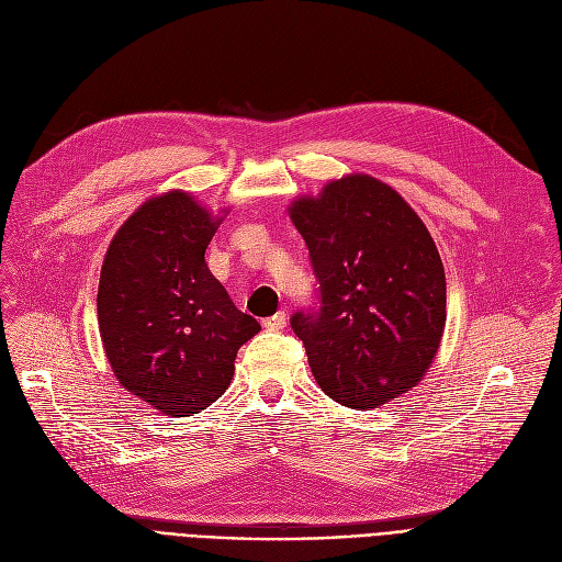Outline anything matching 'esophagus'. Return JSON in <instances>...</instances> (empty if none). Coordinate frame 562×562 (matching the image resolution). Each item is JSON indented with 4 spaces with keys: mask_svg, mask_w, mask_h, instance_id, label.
Here are the masks:
<instances>
[{
    "mask_svg": "<svg viewBox=\"0 0 562 562\" xmlns=\"http://www.w3.org/2000/svg\"><path fill=\"white\" fill-rule=\"evenodd\" d=\"M286 326V312H278L273 316H268V319H263V328L268 330H282Z\"/></svg>",
    "mask_w": 562,
    "mask_h": 562,
    "instance_id": "1",
    "label": "esophagus"
}]
</instances>
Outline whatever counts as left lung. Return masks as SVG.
<instances>
[{
    "mask_svg": "<svg viewBox=\"0 0 562 562\" xmlns=\"http://www.w3.org/2000/svg\"><path fill=\"white\" fill-rule=\"evenodd\" d=\"M289 217L319 280L322 307L291 316L316 383L351 408L418 385L446 328L443 261L420 215L356 172L296 198Z\"/></svg>",
    "mask_w": 562,
    "mask_h": 562,
    "instance_id": "left-lung-1",
    "label": "left lung"
}]
</instances>
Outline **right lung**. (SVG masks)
<instances>
[{
  "label": "right lung",
  "instance_id": "1",
  "mask_svg": "<svg viewBox=\"0 0 562 562\" xmlns=\"http://www.w3.org/2000/svg\"><path fill=\"white\" fill-rule=\"evenodd\" d=\"M223 217L186 190L156 194L119 227L101 268L95 310L110 368L131 395L175 418L225 393L238 349L261 330L206 266Z\"/></svg>",
  "mask_w": 562,
  "mask_h": 562
}]
</instances>
